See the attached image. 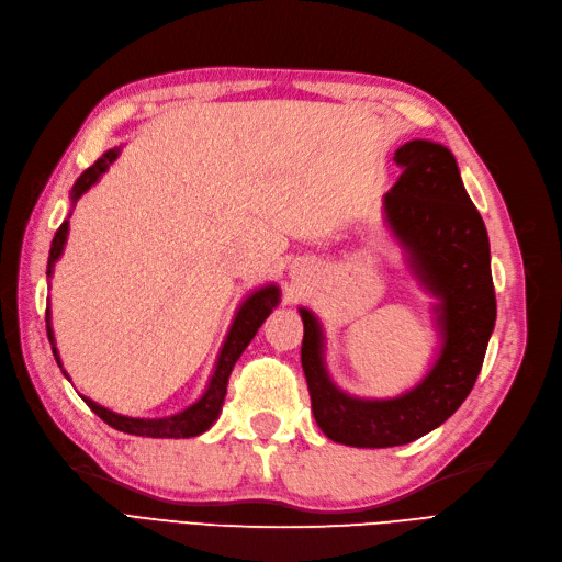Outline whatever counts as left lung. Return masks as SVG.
Returning <instances> with one entry per match:
<instances>
[{
	"instance_id": "obj_1",
	"label": "left lung",
	"mask_w": 562,
	"mask_h": 562,
	"mask_svg": "<svg viewBox=\"0 0 562 562\" xmlns=\"http://www.w3.org/2000/svg\"><path fill=\"white\" fill-rule=\"evenodd\" d=\"M400 179L385 193V222L406 252V267L437 300L439 355L423 381L390 400H361L330 381L324 328L300 307L302 371L316 426L347 447H400L428 435L473 390L496 322L490 236L461 181L457 158L442 144L414 139L394 150Z\"/></svg>"
}]
</instances>
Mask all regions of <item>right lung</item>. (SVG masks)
<instances>
[{
	"mask_svg": "<svg viewBox=\"0 0 562 562\" xmlns=\"http://www.w3.org/2000/svg\"><path fill=\"white\" fill-rule=\"evenodd\" d=\"M120 156V146L105 150V154L92 165V168H87L78 181H75V187L70 191V203L75 207V203L80 201V195L87 193L92 189L97 181L101 179V175L111 168V165L117 160ZM68 220H64V224L58 226V232L52 240V250H49V262H47V277L52 279L54 274V265L60 255H64L66 248V240H68ZM281 300V291L279 285L269 283L257 288L252 291L244 302H240V307L236 310V316L232 322L229 333H226L222 350L217 355L215 361V371L210 375V383L205 387V392L201 394V400H195L191 406H187L184 412H179L175 416H165V418H132V416H123V414H115L111 408H105L101 404H97L94 400L82 397L85 404L92 408V412L103 420L109 423L111 428L120 430V432H127V435H139V437H195V435H203L205 430L212 428V423L217 420L220 412H222V404L226 397V383H229V375L234 363L238 361V357L244 355L246 347L250 345V340L255 338L257 328L265 324V318L271 314L279 305ZM47 336L52 342V352L58 361L60 367V359H58V350H56V342H54V330H52V312L47 307ZM64 369V367H60ZM64 375L68 378V373L64 371Z\"/></svg>",
	"mask_w": 562,
	"mask_h": 562,
	"instance_id": "1",
	"label": "right lung"
}]
</instances>
